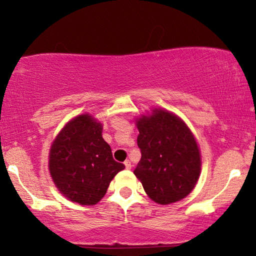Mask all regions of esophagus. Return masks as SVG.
<instances>
[{"mask_svg":"<svg viewBox=\"0 0 256 256\" xmlns=\"http://www.w3.org/2000/svg\"><path fill=\"white\" fill-rule=\"evenodd\" d=\"M124 166H126V169H127V170L132 169V163H130V160H126V162H124Z\"/></svg>","mask_w":256,"mask_h":256,"instance_id":"34e87169","label":"esophagus"}]
</instances>
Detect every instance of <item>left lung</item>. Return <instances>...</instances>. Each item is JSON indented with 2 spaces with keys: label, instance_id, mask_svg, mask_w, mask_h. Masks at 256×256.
<instances>
[{
  "label": "left lung",
  "instance_id": "8db88e82",
  "mask_svg": "<svg viewBox=\"0 0 256 256\" xmlns=\"http://www.w3.org/2000/svg\"><path fill=\"white\" fill-rule=\"evenodd\" d=\"M142 157L134 174L148 197L160 205L191 194L200 176L202 155L194 132L172 112L154 107L136 118Z\"/></svg>",
  "mask_w": 256,
  "mask_h": 256
}]
</instances>
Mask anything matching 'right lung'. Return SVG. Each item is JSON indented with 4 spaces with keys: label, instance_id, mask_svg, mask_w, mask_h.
<instances>
[{
    "label": "right lung",
    "instance_id": "add662e5",
    "mask_svg": "<svg viewBox=\"0 0 256 256\" xmlns=\"http://www.w3.org/2000/svg\"><path fill=\"white\" fill-rule=\"evenodd\" d=\"M124 169V164L115 162L102 138V124L90 113L66 122L51 143L48 171L52 182L76 204H98L115 174Z\"/></svg>",
    "mask_w": 256,
    "mask_h": 256
}]
</instances>
